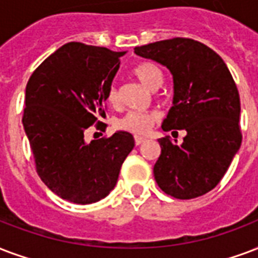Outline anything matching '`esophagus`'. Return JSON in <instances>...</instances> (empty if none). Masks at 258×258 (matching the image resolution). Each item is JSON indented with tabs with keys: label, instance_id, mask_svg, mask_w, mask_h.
Segmentation results:
<instances>
[{
	"label": "esophagus",
	"instance_id": "obj_1",
	"mask_svg": "<svg viewBox=\"0 0 258 258\" xmlns=\"http://www.w3.org/2000/svg\"><path fill=\"white\" fill-rule=\"evenodd\" d=\"M134 139H135V145H137V146H139V145H142L143 142H145V141H146V139H145V138H142V137H135L134 138Z\"/></svg>",
	"mask_w": 258,
	"mask_h": 258
}]
</instances>
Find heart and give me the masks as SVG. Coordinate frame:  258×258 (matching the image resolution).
<instances>
[{"instance_id":"1","label":"heart","mask_w":258,"mask_h":258,"mask_svg":"<svg viewBox=\"0 0 258 258\" xmlns=\"http://www.w3.org/2000/svg\"><path fill=\"white\" fill-rule=\"evenodd\" d=\"M134 76L137 77L143 85L147 86L149 89L160 88L162 81H164V73L157 64L151 62H142L137 64L133 69ZM108 101L111 104H115L117 101V90L115 86H112L108 90ZM157 120V113L155 112L147 111H130L127 112L120 120L117 121V127L124 131H130L134 134H146L151 128Z\"/></svg>"}]
</instances>
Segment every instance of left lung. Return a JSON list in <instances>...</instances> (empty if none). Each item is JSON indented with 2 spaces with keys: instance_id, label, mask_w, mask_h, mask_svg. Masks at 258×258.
<instances>
[{
  "instance_id": "8db88e82",
  "label": "left lung",
  "mask_w": 258,
  "mask_h": 258,
  "mask_svg": "<svg viewBox=\"0 0 258 258\" xmlns=\"http://www.w3.org/2000/svg\"><path fill=\"white\" fill-rule=\"evenodd\" d=\"M135 54L168 69L173 105L162 130H185L181 145L161 138L155 181L176 199L214 189L241 147L239 93L223 59L206 44L185 37L135 47Z\"/></svg>"
}]
</instances>
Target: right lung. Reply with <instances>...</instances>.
Wrapping results in <instances>:
<instances>
[{"label":"right lung","mask_w":258,"mask_h":258,"mask_svg":"<svg viewBox=\"0 0 258 258\" xmlns=\"http://www.w3.org/2000/svg\"><path fill=\"white\" fill-rule=\"evenodd\" d=\"M125 51L70 42L44 59L25 88L23 125L33 153L36 172L59 198L90 204L109 195L134 137L117 131L85 142L84 134L105 124L108 90Z\"/></svg>","instance_id":"1"}]
</instances>
